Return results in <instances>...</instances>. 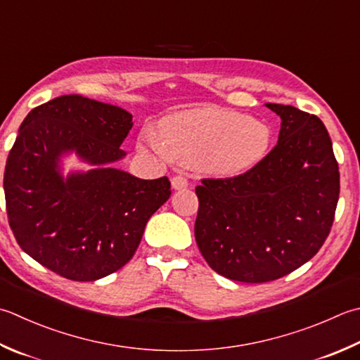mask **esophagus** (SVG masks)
Instances as JSON below:
<instances>
[{"label":"esophagus","instance_id":"1","mask_svg":"<svg viewBox=\"0 0 360 360\" xmlns=\"http://www.w3.org/2000/svg\"><path fill=\"white\" fill-rule=\"evenodd\" d=\"M187 186H188V181L184 178V176L178 174V176H173V178H172V187L174 190H182V188H186Z\"/></svg>","mask_w":360,"mask_h":360}]
</instances>
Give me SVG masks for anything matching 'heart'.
<instances>
[{
	"label": "heart",
	"instance_id": "b5f03b06",
	"mask_svg": "<svg viewBox=\"0 0 360 360\" xmlns=\"http://www.w3.org/2000/svg\"><path fill=\"white\" fill-rule=\"evenodd\" d=\"M159 132L160 137L146 131L140 148L217 174L248 172L265 158L271 143L265 123L218 108L179 112L164 120Z\"/></svg>",
	"mask_w": 360,
	"mask_h": 360
}]
</instances>
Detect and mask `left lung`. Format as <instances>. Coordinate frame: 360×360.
Returning <instances> with one entry per match:
<instances>
[{
    "mask_svg": "<svg viewBox=\"0 0 360 360\" xmlns=\"http://www.w3.org/2000/svg\"><path fill=\"white\" fill-rule=\"evenodd\" d=\"M281 117L278 145L243 174L202 179L196 245L210 269L240 283H269L311 260L329 236L340 174L321 120L266 103Z\"/></svg>",
    "mask_w": 360,
    "mask_h": 360,
    "instance_id": "1",
    "label": "left lung"
}]
</instances>
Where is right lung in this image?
Here are the masks:
<instances>
[{"instance_id": "add662e5", "label": "right lung", "mask_w": 360, "mask_h": 360, "mask_svg": "<svg viewBox=\"0 0 360 360\" xmlns=\"http://www.w3.org/2000/svg\"><path fill=\"white\" fill-rule=\"evenodd\" d=\"M132 128L118 105L63 95L34 108L6 160L11 229L26 255L72 281H96L122 269L150 217L170 198V181L140 179L114 168ZM75 152L94 167L61 174Z\"/></svg>"}]
</instances>
